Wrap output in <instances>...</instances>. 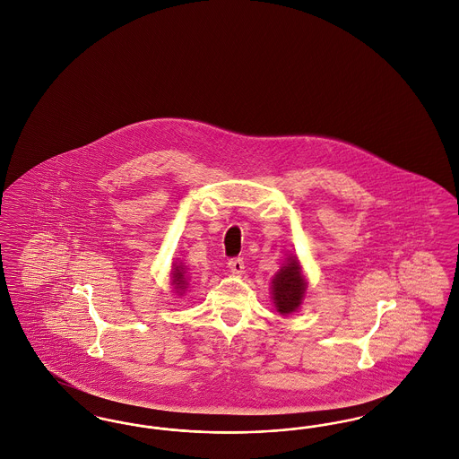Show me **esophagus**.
Listing matches in <instances>:
<instances>
[{
  "label": "esophagus",
  "instance_id": "34e87169",
  "mask_svg": "<svg viewBox=\"0 0 459 459\" xmlns=\"http://www.w3.org/2000/svg\"><path fill=\"white\" fill-rule=\"evenodd\" d=\"M229 268L232 273H242L244 272V260L242 258H232L229 262Z\"/></svg>",
  "mask_w": 459,
  "mask_h": 459
}]
</instances>
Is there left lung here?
Returning a JSON list of instances; mask_svg holds the SVG:
<instances>
[{"instance_id": "obj_1", "label": "left lung", "mask_w": 459, "mask_h": 459, "mask_svg": "<svg viewBox=\"0 0 459 459\" xmlns=\"http://www.w3.org/2000/svg\"><path fill=\"white\" fill-rule=\"evenodd\" d=\"M307 282L301 273V266L296 256H287L281 270L272 279L273 305L281 315L294 313L305 298Z\"/></svg>"}]
</instances>
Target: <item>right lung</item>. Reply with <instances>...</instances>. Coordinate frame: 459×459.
I'll use <instances>...</instances> for the list:
<instances>
[{
    "instance_id": "obj_1",
    "label": "right lung",
    "mask_w": 459,
    "mask_h": 459,
    "mask_svg": "<svg viewBox=\"0 0 459 459\" xmlns=\"http://www.w3.org/2000/svg\"><path fill=\"white\" fill-rule=\"evenodd\" d=\"M172 285H174L175 290L180 292L184 290L187 285H189V277H187V272L184 268L182 263H174L172 264ZM182 294V292H180Z\"/></svg>"
}]
</instances>
